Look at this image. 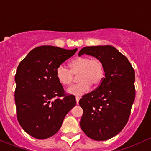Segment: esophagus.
Returning a JSON list of instances; mask_svg holds the SVG:
<instances>
[{"label": "esophagus", "mask_w": 151, "mask_h": 151, "mask_svg": "<svg viewBox=\"0 0 151 151\" xmlns=\"http://www.w3.org/2000/svg\"><path fill=\"white\" fill-rule=\"evenodd\" d=\"M76 103H77V105H78V102H79V99H80V97H79L78 96H76Z\"/></svg>", "instance_id": "34e87169"}]
</instances>
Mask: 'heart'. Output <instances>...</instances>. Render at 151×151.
<instances>
[{
	"mask_svg": "<svg viewBox=\"0 0 151 151\" xmlns=\"http://www.w3.org/2000/svg\"><path fill=\"white\" fill-rule=\"evenodd\" d=\"M69 68L61 65L56 70V77L63 86H69L78 76V83L70 87L68 92L74 95H81L93 86H98L105 75L102 62L97 58L78 57L69 63Z\"/></svg>",
	"mask_w": 151,
	"mask_h": 151,
	"instance_id": "heart-1",
	"label": "heart"
}]
</instances>
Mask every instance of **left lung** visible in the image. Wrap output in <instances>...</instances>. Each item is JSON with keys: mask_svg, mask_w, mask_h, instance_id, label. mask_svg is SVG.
<instances>
[{"mask_svg": "<svg viewBox=\"0 0 151 151\" xmlns=\"http://www.w3.org/2000/svg\"><path fill=\"white\" fill-rule=\"evenodd\" d=\"M86 54L102 62L105 77L96 89L79 100L81 129L94 140L109 139L124 129L135 98V73L128 59L112 46H86Z\"/></svg>", "mask_w": 151, "mask_h": 151, "instance_id": "8db88e82", "label": "left lung"}]
</instances>
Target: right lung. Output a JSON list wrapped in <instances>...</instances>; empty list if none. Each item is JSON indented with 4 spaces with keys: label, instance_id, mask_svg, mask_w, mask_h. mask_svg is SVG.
<instances>
[{
    "label": "right lung",
    "instance_id": "obj_1",
    "mask_svg": "<svg viewBox=\"0 0 151 151\" xmlns=\"http://www.w3.org/2000/svg\"><path fill=\"white\" fill-rule=\"evenodd\" d=\"M77 50L39 46L30 51L17 67V117L22 128L34 138L43 139L55 134L76 105L75 96L65 94L56 70Z\"/></svg>",
    "mask_w": 151,
    "mask_h": 151
}]
</instances>
